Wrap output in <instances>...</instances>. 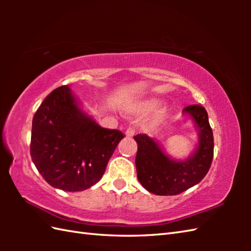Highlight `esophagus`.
<instances>
[{
  "label": "esophagus",
  "mask_w": 251,
  "mask_h": 251,
  "mask_svg": "<svg viewBox=\"0 0 251 251\" xmlns=\"http://www.w3.org/2000/svg\"><path fill=\"white\" fill-rule=\"evenodd\" d=\"M134 135H135V129L132 128V127H129V128H127V130L125 131L126 137H132Z\"/></svg>",
  "instance_id": "1"
}]
</instances>
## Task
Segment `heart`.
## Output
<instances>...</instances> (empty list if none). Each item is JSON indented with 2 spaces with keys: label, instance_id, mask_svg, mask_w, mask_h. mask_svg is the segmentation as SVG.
<instances>
[{
  "label": "heart",
  "instance_id": "heart-1",
  "mask_svg": "<svg viewBox=\"0 0 251 251\" xmlns=\"http://www.w3.org/2000/svg\"><path fill=\"white\" fill-rule=\"evenodd\" d=\"M159 102H161V101L156 98L141 100V101H138V102L134 104L129 105L128 108L126 109V111H128L130 114H134V115H145V114L150 113V112H152L154 109H156ZM168 115H169L168 109L166 108L158 109L155 113H154L150 119L148 120L147 124L152 129L157 128L159 125H162L163 123L168 119Z\"/></svg>",
  "mask_w": 251,
  "mask_h": 251
}]
</instances>
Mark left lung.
Segmentation results:
<instances>
[{
  "label": "left lung",
  "mask_w": 251,
  "mask_h": 251,
  "mask_svg": "<svg viewBox=\"0 0 251 251\" xmlns=\"http://www.w3.org/2000/svg\"><path fill=\"white\" fill-rule=\"evenodd\" d=\"M182 114L189 116L197 130L199 142L189 157L176 159L165 152L158 141L145 134L134 137L138 145L137 177L147 191L155 195H177L200 183L214 157V135L204 106L189 105Z\"/></svg>",
  "instance_id": "8db88e82"
}]
</instances>
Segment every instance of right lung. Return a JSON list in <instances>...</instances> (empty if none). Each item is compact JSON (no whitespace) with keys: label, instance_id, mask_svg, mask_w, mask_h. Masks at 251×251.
<instances>
[{"label":"right lung","instance_id":"right-lung-1","mask_svg":"<svg viewBox=\"0 0 251 251\" xmlns=\"http://www.w3.org/2000/svg\"><path fill=\"white\" fill-rule=\"evenodd\" d=\"M123 138L120 130L101 127L65 85L52 90L35 112L30 153L47 183L78 192L102 178Z\"/></svg>","mask_w":251,"mask_h":251}]
</instances>
